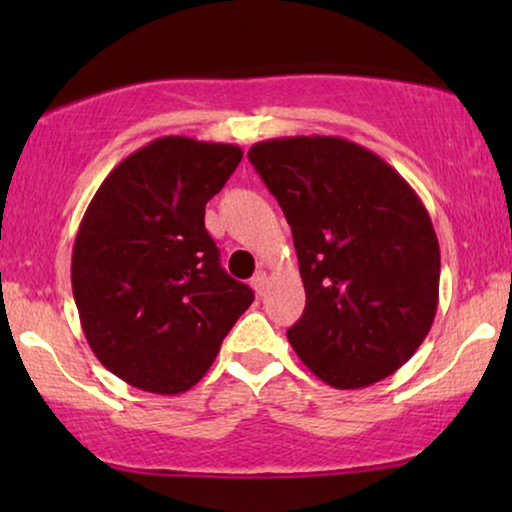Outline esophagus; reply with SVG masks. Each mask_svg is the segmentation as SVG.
Returning <instances> with one entry per match:
<instances>
[{"label":"esophagus","instance_id":"1","mask_svg":"<svg viewBox=\"0 0 512 512\" xmlns=\"http://www.w3.org/2000/svg\"><path fill=\"white\" fill-rule=\"evenodd\" d=\"M251 286H254L256 296H263L265 293V286H268V275H265L263 270H258L254 277H251Z\"/></svg>","mask_w":512,"mask_h":512}]
</instances>
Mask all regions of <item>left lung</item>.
Instances as JSON below:
<instances>
[{"label": "left lung", "mask_w": 512, "mask_h": 512, "mask_svg": "<svg viewBox=\"0 0 512 512\" xmlns=\"http://www.w3.org/2000/svg\"><path fill=\"white\" fill-rule=\"evenodd\" d=\"M247 156L291 226L307 300L286 335L300 361L335 389L396 373L438 307L440 247L424 202L342 137L268 139Z\"/></svg>", "instance_id": "8db88e82"}]
</instances>
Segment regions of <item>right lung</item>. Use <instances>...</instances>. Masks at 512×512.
Masks as SVG:
<instances>
[{"label": "right lung", "mask_w": 512, "mask_h": 512, "mask_svg": "<svg viewBox=\"0 0 512 512\" xmlns=\"http://www.w3.org/2000/svg\"><path fill=\"white\" fill-rule=\"evenodd\" d=\"M242 160L235 144L158 137L118 163L72 251L81 328L107 370L181 394L212 366L254 291L221 268L205 205Z\"/></svg>", "instance_id": "obj_1"}]
</instances>
